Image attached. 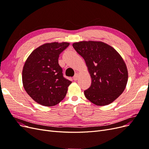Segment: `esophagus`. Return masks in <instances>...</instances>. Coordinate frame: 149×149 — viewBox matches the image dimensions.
Masks as SVG:
<instances>
[{
    "label": "esophagus",
    "mask_w": 149,
    "mask_h": 149,
    "mask_svg": "<svg viewBox=\"0 0 149 149\" xmlns=\"http://www.w3.org/2000/svg\"><path fill=\"white\" fill-rule=\"evenodd\" d=\"M78 77H79V75L78 73H76L75 75L73 76V80L74 81H76L78 79Z\"/></svg>",
    "instance_id": "1"
}]
</instances>
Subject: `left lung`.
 <instances>
[{
    "instance_id": "obj_1",
    "label": "left lung",
    "mask_w": 149,
    "mask_h": 149,
    "mask_svg": "<svg viewBox=\"0 0 149 149\" xmlns=\"http://www.w3.org/2000/svg\"><path fill=\"white\" fill-rule=\"evenodd\" d=\"M73 47L86 62L91 85L84 91L88 100L97 106H106L123 93L128 71L123 58L116 49L102 42H76Z\"/></svg>"
}]
</instances>
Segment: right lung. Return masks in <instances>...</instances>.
Here are the masks:
<instances>
[{
	"label": "right lung",
	"mask_w": 149,
	"mask_h": 149,
	"mask_svg": "<svg viewBox=\"0 0 149 149\" xmlns=\"http://www.w3.org/2000/svg\"><path fill=\"white\" fill-rule=\"evenodd\" d=\"M67 42L43 44L31 53L22 71V83L29 95L40 104L53 106L65 98L71 81L63 77L58 64Z\"/></svg>",
	"instance_id": "right-lung-1"
}]
</instances>
